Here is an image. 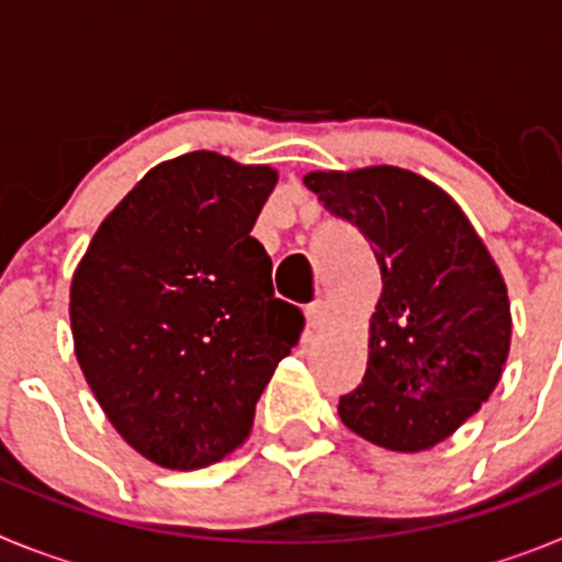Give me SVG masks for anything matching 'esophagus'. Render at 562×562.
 I'll use <instances>...</instances> for the list:
<instances>
[{"mask_svg": "<svg viewBox=\"0 0 562 562\" xmlns=\"http://www.w3.org/2000/svg\"><path fill=\"white\" fill-rule=\"evenodd\" d=\"M331 310H329V301H315V304L306 310V324L312 326V329H324L326 321H329Z\"/></svg>", "mask_w": 562, "mask_h": 562, "instance_id": "1", "label": "esophagus"}]
</instances>
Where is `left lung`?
<instances>
[{"label":"left lung","mask_w":562,"mask_h":562,"mask_svg":"<svg viewBox=\"0 0 562 562\" xmlns=\"http://www.w3.org/2000/svg\"><path fill=\"white\" fill-rule=\"evenodd\" d=\"M304 186L371 238L382 272L366 376L340 396L337 414L376 448L430 450L504 374L513 340L504 276L459 202L419 173L310 171Z\"/></svg>","instance_id":"obj_1"}]
</instances>
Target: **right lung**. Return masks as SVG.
I'll return each instance as SVG.
<instances>
[{
  "label": "right lung",
  "instance_id": "1",
  "mask_svg": "<svg viewBox=\"0 0 562 562\" xmlns=\"http://www.w3.org/2000/svg\"><path fill=\"white\" fill-rule=\"evenodd\" d=\"M270 166L191 151L154 166L89 241L69 284L76 357L143 459L200 470L250 436L256 402L304 329L250 236Z\"/></svg>",
  "mask_w": 562,
  "mask_h": 562
}]
</instances>
